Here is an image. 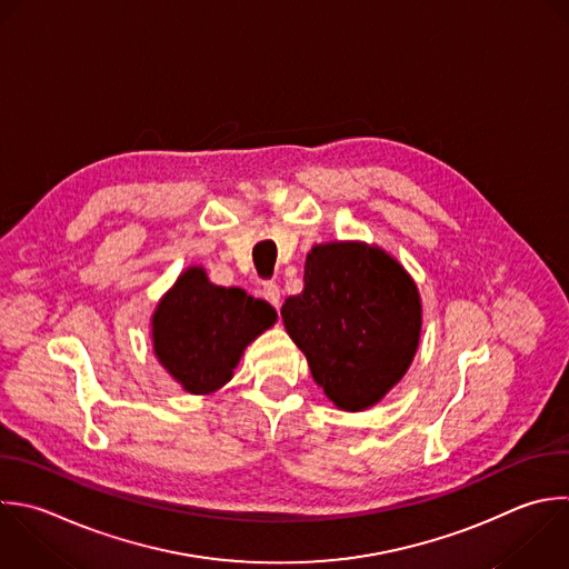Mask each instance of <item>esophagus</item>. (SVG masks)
<instances>
[{"label":"esophagus","instance_id":"34e87169","mask_svg":"<svg viewBox=\"0 0 569 569\" xmlns=\"http://www.w3.org/2000/svg\"><path fill=\"white\" fill-rule=\"evenodd\" d=\"M260 296L271 305V307H280V287L276 282H264L260 289Z\"/></svg>","mask_w":569,"mask_h":569}]
</instances>
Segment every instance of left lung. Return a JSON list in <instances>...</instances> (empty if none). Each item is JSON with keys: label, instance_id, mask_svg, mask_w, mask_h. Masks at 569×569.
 Returning <instances> with one entry per match:
<instances>
[{"label": "left lung", "instance_id": "1", "mask_svg": "<svg viewBox=\"0 0 569 569\" xmlns=\"http://www.w3.org/2000/svg\"><path fill=\"white\" fill-rule=\"evenodd\" d=\"M420 311L416 282L387 251L329 242L307 253L305 289L280 313L325 396L338 409L362 411L409 369Z\"/></svg>", "mask_w": 569, "mask_h": 569}]
</instances>
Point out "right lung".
I'll return each instance as SVG.
<instances>
[{
	"mask_svg": "<svg viewBox=\"0 0 569 569\" xmlns=\"http://www.w3.org/2000/svg\"><path fill=\"white\" fill-rule=\"evenodd\" d=\"M276 318L269 302L211 284L202 267H189L158 302L153 351L189 393H211L233 378L247 345Z\"/></svg>",
	"mask_w": 569,
	"mask_h": 569,
	"instance_id": "obj_1",
	"label": "right lung"
}]
</instances>
